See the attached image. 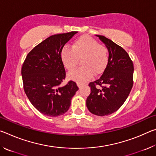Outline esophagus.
<instances>
[{
    "instance_id": "1",
    "label": "esophagus",
    "mask_w": 156,
    "mask_h": 156,
    "mask_svg": "<svg viewBox=\"0 0 156 156\" xmlns=\"http://www.w3.org/2000/svg\"><path fill=\"white\" fill-rule=\"evenodd\" d=\"M77 85H78V87L79 88H80L82 86L84 85V84H82V83H77Z\"/></svg>"
}]
</instances>
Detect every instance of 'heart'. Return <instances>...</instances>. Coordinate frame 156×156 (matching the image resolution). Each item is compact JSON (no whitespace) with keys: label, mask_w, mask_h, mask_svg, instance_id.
<instances>
[{"label":"heart","mask_w":156,"mask_h":156,"mask_svg":"<svg viewBox=\"0 0 156 156\" xmlns=\"http://www.w3.org/2000/svg\"><path fill=\"white\" fill-rule=\"evenodd\" d=\"M60 58L69 71L74 69L79 59L83 58L81 62L83 67L68 74L71 80L83 83L90 80L94 73L99 75L104 72L109 62V51L96 39L83 35L73 42L72 47H63L60 52Z\"/></svg>","instance_id":"obj_1"}]
</instances>
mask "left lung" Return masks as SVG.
<instances>
[{
	"mask_svg": "<svg viewBox=\"0 0 156 156\" xmlns=\"http://www.w3.org/2000/svg\"><path fill=\"white\" fill-rule=\"evenodd\" d=\"M109 51V62L100 78L89 84L87 107L93 114H112L122 106L133 87V64L125 49L110 39L96 35Z\"/></svg>",
	"mask_w": 156,
	"mask_h": 156,
	"instance_id": "obj_1",
	"label": "left lung"
}]
</instances>
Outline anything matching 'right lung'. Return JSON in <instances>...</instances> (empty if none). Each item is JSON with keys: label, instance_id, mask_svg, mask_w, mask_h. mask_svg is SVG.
Instances as JSON below:
<instances>
[{"label": "right lung", "instance_id": "right-lung-1", "mask_svg": "<svg viewBox=\"0 0 156 156\" xmlns=\"http://www.w3.org/2000/svg\"><path fill=\"white\" fill-rule=\"evenodd\" d=\"M77 31L55 34L36 45L27 54L21 69L23 88L31 103L43 114H64L78 90L72 80L60 86L66 77L60 52Z\"/></svg>", "mask_w": 156, "mask_h": 156}]
</instances>
